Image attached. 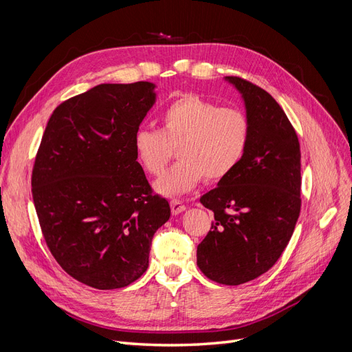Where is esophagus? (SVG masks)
Masks as SVG:
<instances>
[{
    "mask_svg": "<svg viewBox=\"0 0 352 352\" xmlns=\"http://www.w3.org/2000/svg\"><path fill=\"white\" fill-rule=\"evenodd\" d=\"M170 208H172V214H180V212L186 210V206L182 204V202L177 201V199H173L170 201Z\"/></svg>",
    "mask_w": 352,
    "mask_h": 352,
    "instance_id": "esophagus-1",
    "label": "esophagus"
}]
</instances>
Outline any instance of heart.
I'll return each instance as SVG.
<instances>
[{
	"instance_id": "heart-1",
	"label": "heart",
	"mask_w": 352,
	"mask_h": 352,
	"mask_svg": "<svg viewBox=\"0 0 352 352\" xmlns=\"http://www.w3.org/2000/svg\"><path fill=\"white\" fill-rule=\"evenodd\" d=\"M162 129L135 133L138 163L148 175L158 176L172 160L175 148L180 162L155 182L157 192L184 195L202 179L219 182L235 170L248 150L251 122L247 113L184 94L170 102L160 116Z\"/></svg>"
}]
</instances>
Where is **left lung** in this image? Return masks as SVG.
<instances>
[{
	"mask_svg": "<svg viewBox=\"0 0 352 352\" xmlns=\"http://www.w3.org/2000/svg\"><path fill=\"white\" fill-rule=\"evenodd\" d=\"M226 80L242 94L251 140L239 166L199 199L214 221L197 264L208 279L235 286L272 269L292 236L301 211V150L269 92L238 76Z\"/></svg>",
	"mask_w": 352,
	"mask_h": 352,
	"instance_id": "left-lung-1",
	"label": "left lung"
}]
</instances>
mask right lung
Returning a JSON list of instances; mask_svg holds the SVG:
<instances>
[{
	"label": "right lung",
	"instance_id": "1",
	"mask_svg": "<svg viewBox=\"0 0 352 352\" xmlns=\"http://www.w3.org/2000/svg\"><path fill=\"white\" fill-rule=\"evenodd\" d=\"M154 88L101 83L61 102L35 157L32 197L47 247L63 270L95 289L140 279L154 233L170 217L133 148Z\"/></svg>",
	"mask_w": 352,
	"mask_h": 352
}]
</instances>
